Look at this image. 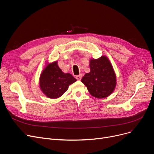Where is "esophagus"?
Masks as SVG:
<instances>
[{"label": "esophagus", "instance_id": "esophagus-1", "mask_svg": "<svg viewBox=\"0 0 154 154\" xmlns=\"http://www.w3.org/2000/svg\"><path fill=\"white\" fill-rule=\"evenodd\" d=\"M82 74H80V75H77V76L75 77V78H76V79H77V80H80V79H82Z\"/></svg>", "mask_w": 154, "mask_h": 154}]
</instances>
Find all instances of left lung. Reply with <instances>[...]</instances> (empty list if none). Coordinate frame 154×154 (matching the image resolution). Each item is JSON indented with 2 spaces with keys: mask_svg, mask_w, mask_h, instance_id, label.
Wrapping results in <instances>:
<instances>
[{
  "mask_svg": "<svg viewBox=\"0 0 154 154\" xmlns=\"http://www.w3.org/2000/svg\"><path fill=\"white\" fill-rule=\"evenodd\" d=\"M91 72L81 79L88 92L97 99L106 98L110 95L116 85V76L109 59L102 56L90 60Z\"/></svg>",
  "mask_w": 154,
  "mask_h": 154,
  "instance_id": "1",
  "label": "left lung"
}]
</instances>
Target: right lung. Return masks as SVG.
<instances>
[{
  "mask_svg": "<svg viewBox=\"0 0 154 154\" xmlns=\"http://www.w3.org/2000/svg\"><path fill=\"white\" fill-rule=\"evenodd\" d=\"M70 74H64L57 62L47 65L40 77V86L43 93L51 99L62 96L69 88V85L76 81Z\"/></svg>",
  "mask_w": 154,
  "mask_h": 154,
  "instance_id": "obj_1",
  "label": "right lung"
}]
</instances>
